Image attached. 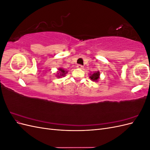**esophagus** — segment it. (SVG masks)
I'll use <instances>...</instances> for the list:
<instances>
[{"label": "esophagus", "instance_id": "34e87169", "mask_svg": "<svg viewBox=\"0 0 150 150\" xmlns=\"http://www.w3.org/2000/svg\"><path fill=\"white\" fill-rule=\"evenodd\" d=\"M77 67H78V69H83V66L82 65H80V64L77 66Z\"/></svg>", "mask_w": 150, "mask_h": 150}]
</instances>
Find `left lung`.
<instances>
[{"mask_svg":"<svg viewBox=\"0 0 150 150\" xmlns=\"http://www.w3.org/2000/svg\"><path fill=\"white\" fill-rule=\"evenodd\" d=\"M99 75H100V72H99V71L94 72L93 74H90L89 78L91 79L92 81H96V82H97L98 79H99Z\"/></svg>","mask_w":150,"mask_h":150,"instance_id":"1","label":"left lung"}]
</instances>
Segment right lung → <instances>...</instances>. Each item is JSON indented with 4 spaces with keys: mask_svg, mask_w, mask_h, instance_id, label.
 Masks as SVG:
<instances>
[{
    "mask_svg": "<svg viewBox=\"0 0 150 150\" xmlns=\"http://www.w3.org/2000/svg\"><path fill=\"white\" fill-rule=\"evenodd\" d=\"M58 70H59V71L56 75L57 78H61V77H64L67 73V71L64 70V69H62V68H59Z\"/></svg>",
    "mask_w": 150,
    "mask_h": 150,
    "instance_id": "obj_1",
    "label": "right lung"
}]
</instances>
